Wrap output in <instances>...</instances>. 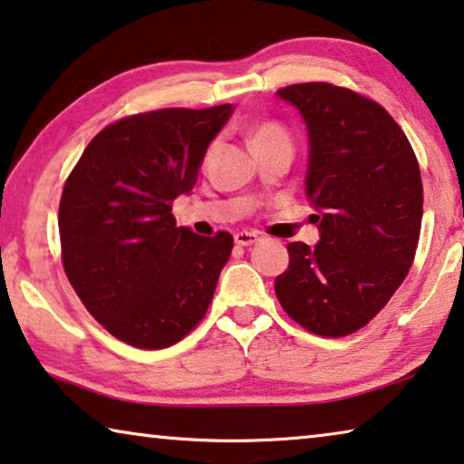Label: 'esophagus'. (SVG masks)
I'll return each instance as SVG.
<instances>
[{"instance_id": "34e87169", "label": "esophagus", "mask_w": 464, "mask_h": 464, "mask_svg": "<svg viewBox=\"0 0 464 464\" xmlns=\"http://www.w3.org/2000/svg\"><path fill=\"white\" fill-rule=\"evenodd\" d=\"M259 240V237L255 232H238L237 237H234V243L238 246H251Z\"/></svg>"}]
</instances>
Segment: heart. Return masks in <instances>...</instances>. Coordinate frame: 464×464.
<instances>
[{"mask_svg":"<svg viewBox=\"0 0 464 464\" xmlns=\"http://www.w3.org/2000/svg\"><path fill=\"white\" fill-rule=\"evenodd\" d=\"M266 138H285V133H282L278 127H261V130L253 136V142L255 140H266Z\"/></svg>","mask_w":464,"mask_h":464,"instance_id":"1","label":"heart"}]
</instances>
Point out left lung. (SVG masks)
<instances>
[{"label":"left lung","mask_w":464,"mask_h":464,"mask_svg":"<svg viewBox=\"0 0 464 464\" xmlns=\"http://www.w3.org/2000/svg\"><path fill=\"white\" fill-rule=\"evenodd\" d=\"M276 96L307 130L305 197L320 240L288 245L274 282L295 322L345 337L377 315L411 270L422 219V182L412 146L372 100L331 83H297Z\"/></svg>","instance_id":"obj_1"}]
</instances>
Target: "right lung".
Listing matches in <instances>:
<instances>
[{
    "label": "right lung",
    "mask_w": 464,
    "mask_h": 464,
    "mask_svg": "<svg viewBox=\"0 0 464 464\" xmlns=\"http://www.w3.org/2000/svg\"><path fill=\"white\" fill-rule=\"evenodd\" d=\"M232 104L163 109L104 127L87 144L60 198L63 264L72 288L111 334L163 349L203 320L227 232L178 227L171 203L190 194Z\"/></svg>",
    "instance_id": "obj_1"
}]
</instances>
